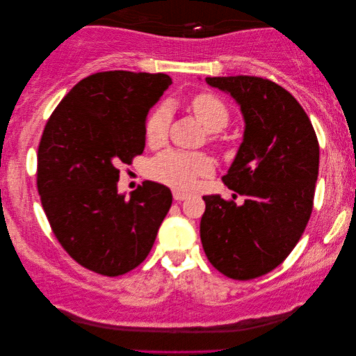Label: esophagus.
Masks as SVG:
<instances>
[{
    "label": "esophagus",
    "mask_w": 356,
    "mask_h": 356,
    "mask_svg": "<svg viewBox=\"0 0 356 356\" xmlns=\"http://www.w3.org/2000/svg\"><path fill=\"white\" fill-rule=\"evenodd\" d=\"M188 197V194L186 193H181V191H178V189H173V199L175 201H184V199Z\"/></svg>",
    "instance_id": "esophagus-1"
}]
</instances>
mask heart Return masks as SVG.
<instances>
[{
	"label": "heart",
	"instance_id": "b5f03b06",
	"mask_svg": "<svg viewBox=\"0 0 356 356\" xmlns=\"http://www.w3.org/2000/svg\"><path fill=\"white\" fill-rule=\"evenodd\" d=\"M189 108L204 128L218 133L230 123V111L220 97L212 92H201L189 102ZM172 121L170 108L160 105L147 115L144 123V138L150 147H159L165 143L168 126ZM213 168L212 159L206 154H186L179 150H165L149 163V175L155 181L178 189H189L196 179L209 175Z\"/></svg>",
	"mask_w": 356,
	"mask_h": 356
}]
</instances>
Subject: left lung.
I'll return each instance as SVG.
<instances>
[{
  "label": "left lung",
  "instance_id": "obj_1",
  "mask_svg": "<svg viewBox=\"0 0 356 356\" xmlns=\"http://www.w3.org/2000/svg\"><path fill=\"white\" fill-rule=\"evenodd\" d=\"M241 106L245 138L222 181L243 204L204 196L201 241L207 259L233 280L274 270L300 241L313 212L319 143L298 100L256 76L206 77Z\"/></svg>",
  "mask_w": 356,
  "mask_h": 356
}]
</instances>
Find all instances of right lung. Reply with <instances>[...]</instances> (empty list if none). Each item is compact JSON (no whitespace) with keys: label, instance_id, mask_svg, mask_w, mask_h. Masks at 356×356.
I'll list each match as a JSON object with an SVG mask.
<instances>
[{"label":"right lung","instance_id":"1","mask_svg":"<svg viewBox=\"0 0 356 356\" xmlns=\"http://www.w3.org/2000/svg\"><path fill=\"white\" fill-rule=\"evenodd\" d=\"M170 84L163 72H95L67 92L43 129L42 207L67 254L100 275L136 269L172 206L160 183L144 181L129 201L118 193V167L143 154L145 118Z\"/></svg>","mask_w":356,"mask_h":356}]
</instances>
